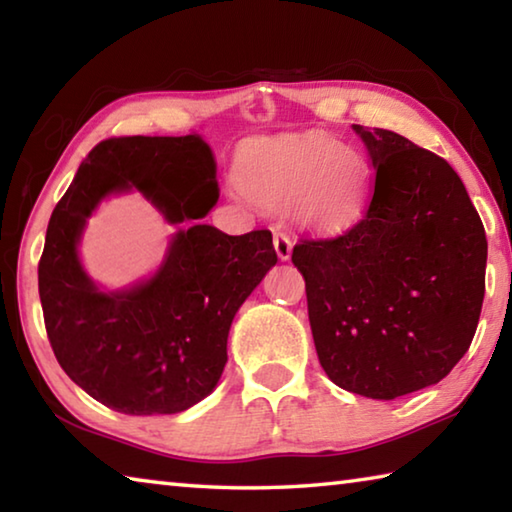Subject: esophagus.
<instances>
[{
  "label": "esophagus",
  "instance_id": "1",
  "mask_svg": "<svg viewBox=\"0 0 512 512\" xmlns=\"http://www.w3.org/2000/svg\"><path fill=\"white\" fill-rule=\"evenodd\" d=\"M273 246H275L277 257H280L282 262H287V259L291 257V248H293V241H291L289 232L277 228V230L273 232Z\"/></svg>",
  "mask_w": 512,
  "mask_h": 512
}]
</instances>
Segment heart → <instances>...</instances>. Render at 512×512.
<instances>
[{
	"label": "heart",
	"mask_w": 512,
	"mask_h": 512,
	"mask_svg": "<svg viewBox=\"0 0 512 512\" xmlns=\"http://www.w3.org/2000/svg\"><path fill=\"white\" fill-rule=\"evenodd\" d=\"M235 185L259 207H291L311 228L339 230L366 205L370 167L361 151L325 133L259 137L239 149Z\"/></svg>",
	"instance_id": "b5f03b06"
}]
</instances>
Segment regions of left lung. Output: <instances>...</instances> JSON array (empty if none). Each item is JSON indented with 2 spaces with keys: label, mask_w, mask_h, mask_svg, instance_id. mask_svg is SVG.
Returning a JSON list of instances; mask_svg holds the SVG:
<instances>
[{
  "label": "left lung",
  "mask_w": 512,
  "mask_h": 512,
  "mask_svg": "<svg viewBox=\"0 0 512 512\" xmlns=\"http://www.w3.org/2000/svg\"><path fill=\"white\" fill-rule=\"evenodd\" d=\"M354 131L377 171L368 210L343 235L300 239L291 262L327 377L395 400L438 384L470 348L488 241L447 160L384 128Z\"/></svg>",
  "instance_id": "8db88e82"
}]
</instances>
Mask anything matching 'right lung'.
Returning a JSON list of instances; mask_svg holds the SVG:
<instances>
[{"instance_id":"right-lung-1","label":"right lung","mask_w":512,"mask_h":512,"mask_svg":"<svg viewBox=\"0 0 512 512\" xmlns=\"http://www.w3.org/2000/svg\"><path fill=\"white\" fill-rule=\"evenodd\" d=\"M133 187L171 223L203 219L219 198L210 146L198 135L94 146L51 212L38 264L42 314L60 368L94 400L126 415L180 413L219 384L232 318L277 262L273 235L189 225L149 282L103 293L76 246L101 198Z\"/></svg>"}]
</instances>
